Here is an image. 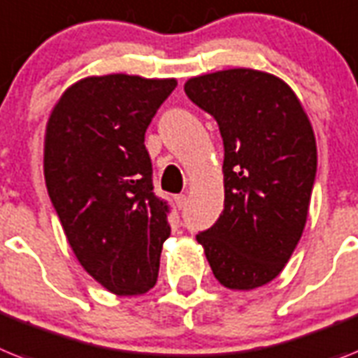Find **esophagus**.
<instances>
[{
	"instance_id": "1",
	"label": "esophagus",
	"mask_w": 358,
	"mask_h": 358,
	"mask_svg": "<svg viewBox=\"0 0 358 358\" xmlns=\"http://www.w3.org/2000/svg\"><path fill=\"white\" fill-rule=\"evenodd\" d=\"M176 203H177V206H179V208H185V206H186V196H185V194H181V196H177L176 197Z\"/></svg>"
}]
</instances>
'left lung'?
<instances>
[{"instance_id":"8db88e82","label":"left lung","mask_w":358,"mask_h":358,"mask_svg":"<svg viewBox=\"0 0 358 358\" xmlns=\"http://www.w3.org/2000/svg\"><path fill=\"white\" fill-rule=\"evenodd\" d=\"M185 93L220 126L225 206L197 234L212 273L232 291L273 282L302 238L317 141L303 106L282 78L225 69L186 80Z\"/></svg>"}]
</instances>
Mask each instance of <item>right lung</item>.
I'll return each mask as SVG.
<instances>
[{
  "mask_svg": "<svg viewBox=\"0 0 358 358\" xmlns=\"http://www.w3.org/2000/svg\"><path fill=\"white\" fill-rule=\"evenodd\" d=\"M176 78L113 73L69 85L45 128L49 197L80 265L119 296L155 285L168 205L153 194L144 133Z\"/></svg>",
  "mask_w": 358,
  "mask_h": 358,
  "instance_id": "obj_1",
  "label": "right lung"
}]
</instances>
